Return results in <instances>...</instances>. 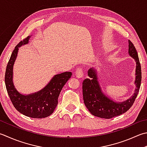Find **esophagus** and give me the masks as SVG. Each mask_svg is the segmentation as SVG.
<instances>
[{
    "mask_svg": "<svg viewBox=\"0 0 147 147\" xmlns=\"http://www.w3.org/2000/svg\"><path fill=\"white\" fill-rule=\"evenodd\" d=\"M76 76L77 78H81V77L83 76V71L81 68H78L76 71Z\"/></svg>",
    "mask_w": 147,
    "mask_h": 147,
    "instance_id": "34e87169",
    "label": "esophagus"
}]
</instances>
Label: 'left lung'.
Here are the masks:
<instances>
[{
    "label": "left lung",
    "instance_id": "left-lung-1",
    "mask_svg": "<svg viewBox=\"0 0 147 147\" xmlns=\"http://www.w3.org/2000/svg\"><path fill=\"white\" fill-rule=\"evenodd\" d=\"M129 54L136 61L134 93L125 101L118 102L113 100L102 91L98 81L96 68L91 67L88 71L89 78L82 82L83 99L86 107L91 114L102 118H112L127 111L133 104L139 92L142 82V70L136 50L129 40Z\"/></svg>",
    "mask_w": 147,
    "mask_h": 147
}]
</instances>
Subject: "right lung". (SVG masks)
Returning a JSON list of instances; mask_svg holds the SVG:
<instances>
[{"instance_id":"1","label":"right lung","mask_w":147,"mask_h":147,"mask_svg":"<svg viewBox=\"0 0 147 147\" xmlns=\"http://www.w3.org/2000/svg\"><path fill=\"white\" fill-rule=\"evenodd\" d=\"M28 37L15 47L7 63L5 74V84L8 95L18 111L26 117L43 118L52 114L58 104V97L62 88L70 78V71L55 75L43 89L28 95L20 93L13 83V65L17 57L19 47L29 43Z\"/></svg>"}]
</instances>
